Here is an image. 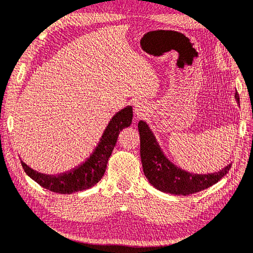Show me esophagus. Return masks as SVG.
Wrapping results in <instances>:
<instances>
[{
  "mask_svg": "<svg viewBox=\"0 0 253 253\" xmlns=\"http://www.w3.org/2000/svg\"><path fill=\"white\" fill-rule=\"evenodd\" d=\"M146 113H147L146 106H143V104H141L140 102H138V103L135 104V114L137 115V117L145 116Z\"/></svg>",
  "mask_w": 253,
  "mask_h": 253,
  "instance_id": "1",
  "label": "esophagus"
}]
</instances>
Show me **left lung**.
<instances>
[{"label": "left lung", "mask_w": 253, "mask_h": 253, "mask_svg": "<svg viewBox=\"0 0 253 253\" xmlns=\"http://www.w3.org/2000/svg\"><path fill=\"white\" fill-rule=\"evenodd\" d=\"M239 103V94L236 92ZM140 135V158L143 173L150 184L157 190L175 195H190L207 189L218 182L228 173L231 165L217 173L211 174H191L172 163L163 156L155 136L145 122L138 123Z\"/></svg>", "instance_id": "1"}]
</instances>
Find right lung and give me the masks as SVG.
Here are the masks:
<instances>
[{
	"label": "right lung",
	"instance_id": "add662e5",
	"mask_svg": "<svg viewBox=\"0 0 253 253\" xmlns=\"http://www.w3.org/2000/svg\"><path fill=\"white\" fill-rule=\"evenodd\" d=\"M131 120V106H128L118 112L108 124L100 143H98L90 159L84 165L70 172L58 176L42 174V173L31 169L22 161L23 169L27 173V175L31 176L34 181H36L39 185L54 193L71 194L74 192L90 189L102 179L106 170L107 161L116 145L118 135L124 128L130 126Z\"/></svg>",
	"mask_w": 253,
	"mask_h": 253
}]
</instances>
